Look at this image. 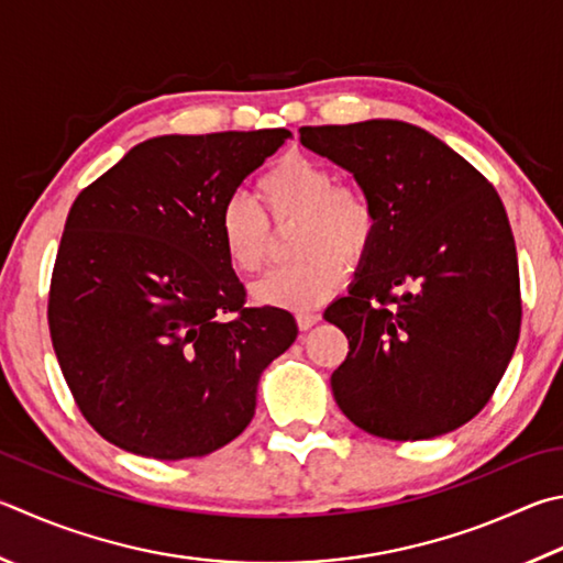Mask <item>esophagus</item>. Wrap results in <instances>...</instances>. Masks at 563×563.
<instances>
[{
    "label": "esophagus",
    "mask_w": 563,
    "mask_h": 563,
    "mask_svg": "<svg viewBox=\"0 0 563 563\" xmlns=\"http://www.w3.org/2000/svg\"><path fill=\"white\" fill-rule=\"evenodd\" d=\"M295 320H298V327H300V330H310V327H314L317 322H320V314L305 310V312H298V314H295Z\"/></svg>",
    "instance_id": "esophagus-1"
}]
</instances>
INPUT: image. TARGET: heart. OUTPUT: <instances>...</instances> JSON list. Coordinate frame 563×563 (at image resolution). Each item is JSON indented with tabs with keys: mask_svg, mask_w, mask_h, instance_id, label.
Returning <instances> with one entry per match:
<instances>
[{
	"mask_svg": "<svg viewBox=\"0 0 563 563\" xmlns=\"http://www.w3.org/2000/svg\"><path fill=\"white\" fill-rule=\"evenodd\" d=\"M255 197L275 227L292 229V253L300 255L253 285L261 305L310 310L342 280L344 263H360L376 236V209L360 189L336 184L334 172L305 155H288L255 184ZM219 239L229 263L258 273L271 258L268 221L253 203L229 199L219 213Z\"/></svg>",
	"mask_w": 563,
	"mask_h": 563,
	"instance_id": "obj_1",
	"label": "heart"
}]
</instances>
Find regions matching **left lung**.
I'll list each match as a JSON object with an SVG mask.
<instances>
[{
	"mask_svg": "<svg viewBox=\"0 0 563 563\" xmlns=\"http://www.w3.org/2000/svg\"><path fill=\"white\" fill-rule=\"evenodd\" d=\"M302 147L350 172L376 236L324 320L350 340L332 374L342 413L386 441H428L475 418L522 322L503 199L455 150L401 120L300 128Z\"/></svg>",
	"mask_w": 563,
	"mask_h": 563,
	"instance_id": "obj_1",
	"label": "left lung"
}]
</instances>
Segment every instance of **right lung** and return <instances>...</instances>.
Instances as JSON below:
<instances>
[{
    "label": "right lung",
    "mask_w": 563,
    "mask_h": 563,
    "mask_svg": "<svg viewBox=\"0 0 563 563\" xmlns=\"http://www.w3.org/2000/svg\"><path fill=\"white\" fill-rule=\"evenodd\" d=\"M288 130L140 142L68 211L48 327L60 372L108 443L157 460L239 438L258 382L298 336L283 308H243L221 207Z\"/></svg>",
    "instance_id": "obj_1"
}]
</instances>
